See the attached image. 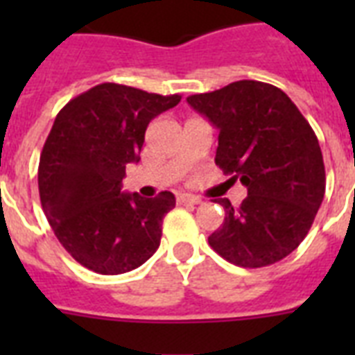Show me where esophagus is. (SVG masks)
Listing matches in <instances>:
<instances>
[{
	"label": "esophagus",
	"instance_id": "esophagus-1",
	"mask_svg": "<svg viewBox=\"0 0 355 355\" xmlns=\"http://www.w3.org/2000/svg\"><path fill=\"white\" fill-rule=\"evenodd\" d=\"M177 202L178 205H200L202 200H200L199 197H195V195L180 193V195H177Z\"/></svg>",
	"mask_w": 355,
	"mask_h": 355
}]
</instances>
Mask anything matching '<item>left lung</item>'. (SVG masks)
I'll list each match as a JSON object with an SVG mask.
<instances>
[{
  "label": "left lung",
  "mask_w": 355,
  "mask_h": 355,
  "mask_svg": "<svg viewBox=\"0 0 355 355\" xmlns=\"http://www.w3.org/2000/svg\"><path fill=\"white\" fill-rule=\"evenodd\" d=\"M188 103L219 128L216 164L247 186V199L208 237L219 256L258 269L280 261L304 241L324 199L319 139L289 97L259 80H236L195 94Z\"/></svg>",
  "instance_id": "8db88e82"
}]
</instances>
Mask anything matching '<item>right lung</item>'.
I'll return each mask as SVG.
<instances>
[{
  "instance_id": "1",
  "label": "right lung",
  "mask_w": 355,
  "mask_h": 355,
  "mask_svg": "<svg viewBox=\"0 0 355 355\" xmlns=\"http://www.w3.org/2000/svg\"><path fill=\"white\" fill-rule=\"evenodd\" d=\"M180 99L103 83L57 114L38 166L42 210L60 245L86 269L121 275L160 247L175 195L121 193V180L127 164L139 162L150 119Z\"/></svg>"
}]
</instances>
